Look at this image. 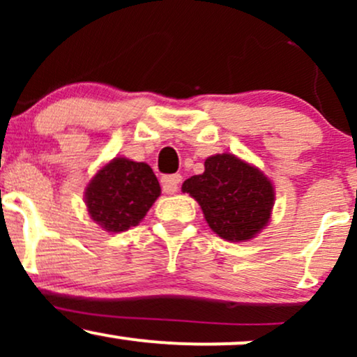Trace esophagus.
Returning a JSON list of instances; mask_svg holds the SVG:
<instances>
[{
    "label": "esophagus",
    "mask_w": 357,
    "mask_h": 357,
    "mask_svg": "<svg viewBox=\"0 0 357 357\" xmlns=\"http://www.w3.org/2000/svg\"><path fill=\"white\" fill-rule=\"evenodd\" d=\"M181 181H183L181 174L162 176V179H161L162 191H165L166 195H174V192L178 191V186H179V183H181Z\"/></svg>",
    "instance_id": "34e87169"
}]
</instances>
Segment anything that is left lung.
<instances>
[{
    "instance_id": "8db88e82",
    "label": "left lung",
    "mask_w": 357,
    "mask_h": 357,
    "mask_svg": "<svg viewBox=\"0 0 357 357\" xmlns=\"http://www.w3.org/2000/svg\"><path fill=\"white\" fill-rule=\"evenodd\" d=\"M183 192L202 206L208 227L228 241H248L267 227L275 190L255 166L233 154H215L204 173L183 183Z\"/></svg>"
}]
</instances>
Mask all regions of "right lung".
Segmentation results:
<instances>
[{"mask_svg": "<svg viewBox=\"0 0 357 357\" xmlns=\"http://www.w3.org/2000/svg\"><path fill=\"white\" fill-rule=\"evenodd\" d=\"M159 195L161 186L149 165L114 158L90 179L85 204L97 225L119 233L139 225Z\"/></svg>", "mask_w": 357, "mask_h": 357, "instance_id": "add662e5", "label": "right lung"}]
</instances>
